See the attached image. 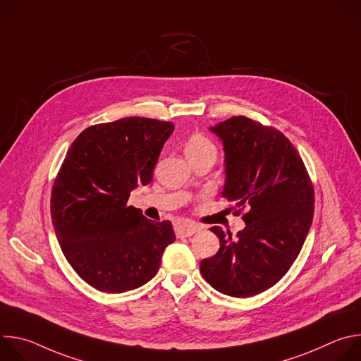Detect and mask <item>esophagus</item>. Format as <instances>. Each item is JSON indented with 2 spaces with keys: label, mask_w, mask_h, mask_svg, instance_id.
Listing matches in <instances>:
<instances>
[{
  "label": "esophagus",
  "mask_w": 361,
  "mask_h": 361,
  "mask_svg": "<svg viewBox=\"0 0 361 361\" xmlns=\"http://www.w3.org/2000/svg\"><path fill=\"white\" fill-rule=\"evenodd\" d=\"M197 231H200V226L192 223V221L180 220V221L176 223V234H177V237H190V235L195 234Z\"/></svg>",
  "instance_id": "1"
}]
</instances>
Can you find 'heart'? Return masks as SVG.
Instances as JSON below:
<instances>
[{
  "label": "heart",
  "mask_w": 361,
  "mask_h": 361,
  "mask_svg": "<svg viewBox=\"0 0 361 361\" xmlns=\"http://www.w3.org/2000/svg\"><path fill=\"white\" fill-rule=\"evenodd\" d=\"M184 149L188 160L204 157V156L217 157V152H219L214 141L207 135L200 134V133H195L187 138Z\"/></svg>",
  "instance_id": "1"
}]
</instances>
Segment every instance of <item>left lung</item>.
<instances>
[{
    "label": "left lung",
    "instance_id": "1",
    "mask_svg": "<svg viewBox=\"0 0 361 361\" xmlns=\"http://www.w3.org/2000/svg\"><path fill=\"white\" fill-rule=\"evenodd\" d=\"M212 131L226 151L223 197L235 202V216L247 212L237 238L212 227L220 248L200 271L223 294L251 297L279 283L295 262L313 221L314 187L298 151L277 128L235 116Z\"/></svg>",
    "mask_w": 361,
    "mask_h": 361
}]
</instances>
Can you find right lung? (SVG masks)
Listing matches in <instances>:
<instances>
[{"instance_id": "obj_1", "label": "right lung", "mask_w": 361, "mask_h": 361, "mask_svg": "<svg viewBox=\"0 0 361 361\" xmlns=\"http://www.w3.org/2000/svg\"><path fill=\"white\" fill-rule=\"evenodd\" d=\"M173 123L126 117L85 128L51 190V219L74 271L106 293H124L157 274L173 224L145 219L130 192L152 180Z\"/></svg>"}]
</instances>
